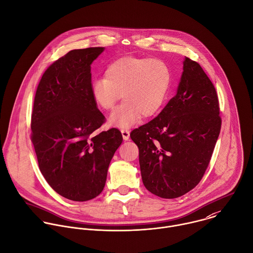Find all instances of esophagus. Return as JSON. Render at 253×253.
Returning a JSON list of instances; mask_svg holds the SVG:
<instances>
[{
	"instance_id": "34e87169",
	"label": "esophagus",
	"mask_w": 253,
	"mask_h": 253,
	"mask_svg": "<svg viewBox=\"0 0 253 253\" xmlns=\"http://www.w3.org/2000/svg\"><path fill=\"white\" fill-rule=\"evenodd\" d=\"M122 135L124 140H128L129 138V130L128 129H122Z\"/></svg>"
}]
</instances>
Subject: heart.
<instances>
[{"label":"heart","mask_w":253,"mask_h":253,"mask_svg":"<svg viewBox=\"0 0 253 253\" xmlns=\"http://www.w3.org/2000/svg\"><path fill=\"white\" fill-rule=\"evenodd\" d=\"M171 71L157 58L122 57L106 70L105 77L91 83L94 102L103 110H111L122 98L125 102L110 116V123L121 128L136 124L141 116H154L163 106L171 85Z\"/></svg>","instance_id":"heart-1"}]
</instances>
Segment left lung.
<instances>
[{"label": "left lung", "mask_w": 253, "mask_h": 253, "mask_svg": "<svg viewBox=\"0 0 253 253\" xmlns=\"http://www.w3.org/2000/svg\"><path fill=\"white\" fill-rule=\"evenodd\" d=\"M220 126L211 81L198 62L185 57L176 95L156 118L130 132L145 188L164 199L195 188L210 163Z\"/></svg>", "instance_id": "left-lung-1"}]
</instances>
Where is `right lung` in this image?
Segmentation results:
<instances>
[{"instance_id":"obj_1","label":"right lung","mask_w":253,"mask_h":253,"mask_svg":"<svg viewBox=\"0 0 253 253\" xmlns=\"http://www.w3.org/2000/svg\"><path fill=\"white\" fill-rule=\"evenodd\" d=\"M104 47L74 49L53 62L38 86L32 141L40 170L60 196L85 202L103 191L110 162L123 142L91 95V64Z\"/></svg>"}]
</instances>
